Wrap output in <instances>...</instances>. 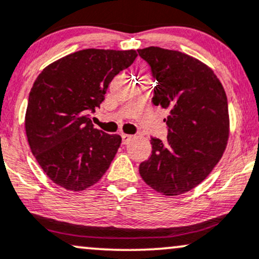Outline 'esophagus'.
I'll list each match as a JSON object with an SVG mask.
<instances>
[{
	"label": "esophagus",
	"mask_w": 259,
	"mask_h": 259,
	"mask_svg": "<svg viewBox=\"0 0 259 259\" xmlns=\"http://www.w3.org/2000/svg\"><path fill=\"white\" fill-rule=\"evenodd\" d=\"M121 139H123V144H127L130 140L133 139V135H129V134H121Z\"/></svg>",
	"instance_id": "esophagus-1"
}]
</instances>
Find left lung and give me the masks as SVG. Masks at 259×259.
I'll use <instances>...</instances> for the list:
<instances>
[{"label":"left lung","mask_w":259,"mask_h":259,"mask_svg":"<svg viewBox=\"0 0 259 259\" xmlns=\"http://www.w3.org/2000/svg\"><path fill=\"white\" fill-rule=\"evenodd\" d=\"M157 82L152 102L168 112L167 141L151 139L152 152L139 166L153 190L175 197L199 186L225 152L230 135L225 90L208 65L177 50H138Z\"/></svg>","instance_id":"1"}]
</instances>
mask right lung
<instances>
[{
  "instance_id": "obj_1",
  "label": "right lung",
  "mask_w": 259,
  "mask_h": 259,
  "mask_svg": "<svg viewBox=\"0 0 259 259\" xmlns=\"http://www.w3.org/2000/svg\"><path fill=\"white\" fill-rule=\"evenodd\" d=\"M136 56L134 49H83L51 62L36 77L25 112V134L39 166L61 188L82 192L109 168L121 138L96 129L90 112Z\"/></svg>"
}]
</instances>
